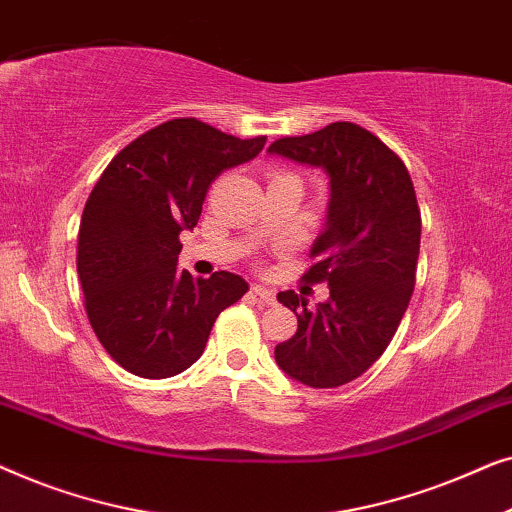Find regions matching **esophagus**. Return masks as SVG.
I'll return each instance as SVG.
<instances>
[{
	"mask_svg": "<svg viewBox=\"0 0 512 512\" xmlns=\"http://www.w3.org/2000/svg\"><path fill=\"white\" fill-rule=\"evenodd\" d=\"M251 293H254V296H256L258 300H263L265 305H272V303H275V291H272V289H265V286H261V284L251 286Z\"/></svg>",
	"mask_w": 512,
	"mask_h": 512,
	"instance_id": "34e87169",
	"label": "esophagus"
}]
</instances>
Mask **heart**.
Masks as SVG:
<instances>
[{"label":"heart","instance_id":"heart-1","mask_svg":"<svg viewBox=\"0 0 512 512\" xmlns=\"http://www.w3.org/2000/svg\"><path fill=\"white\" fill-rule=\"evenodd\" d=\"M286 177H293V174H289V172H282V170H272V172H270V181H275V179H286Z\"/></svg>","mask_w":512,"mask_h":512}]
</instances>
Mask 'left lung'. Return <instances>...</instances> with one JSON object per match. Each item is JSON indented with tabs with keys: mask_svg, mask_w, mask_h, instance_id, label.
I'll return each instance as SVG.
<instances>
[{
	"mask_svg": "<svg viewBox=\"0 0 512 512\" xmlns=\"http://www.w3.org/2000/svg\"><path fill=\"white\" fill-rule=\"evenodd\" d=\"M272 153L324 167L331 179L326 230L312 247L307 284L331 298L307 310L296 291L277 300L296 312L298 331L275 347L277 366L314 389L361 377L384 354L415 291L422 214L408 167L380 137L338 121L282 137Z\"/></svg>",
	"mask_w": 512,
	"mask_h": 512,
	"instance_id": "obj_1",
	"label": "left lung"
}]
</instances>
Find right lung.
<instances>
[{
    "mask_svg": "<svg viewBox=\"0 0 512 512\" xmlns=\"http://www.w3.org/2000/svg\"><path fill=\"white\" fill-rule=\"evenodd\" d=\"M265 137L240 139L172 118L116 153L83 207L76 270L90 326L128 373L163 380L205 352L219 314L249 284L219 270H177L179 233L198 226L207 188L258 156Z\"/></svg>",
    "mask_w": 512,
    "mask_h": 512,
    "instance_id": "1",
    "label": "right lung"
}]
</instances>
